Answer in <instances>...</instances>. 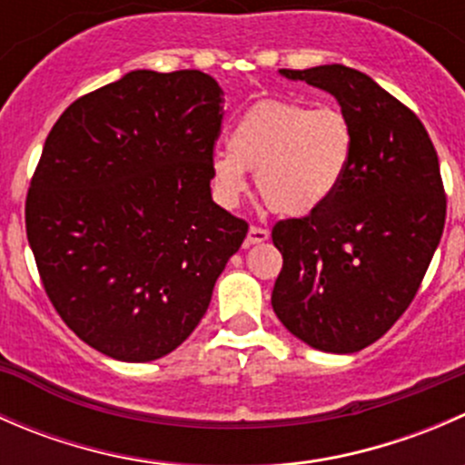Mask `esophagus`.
I'll use <instances>...</instances> for the list:
<instances>
[{
    "label": "esophagus",
    "mask_w": 465,
    "mask_h": 465,
    "mask_svg": "<svg viewBox=\"0 0 465 465\" xmlns=\"http://www.w3.org/2000/svg\"><path fill=\"white\" fill-rule=\"evenodd\" d=\"M267 238H270V232L262 227H250V232H247V245H259V242H265Z\"/></svg>",
    "instance_id": "34e87169"
}]
</instances>
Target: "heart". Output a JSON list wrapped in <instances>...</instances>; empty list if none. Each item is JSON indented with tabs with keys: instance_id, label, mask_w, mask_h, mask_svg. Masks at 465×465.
<instances>
[{
	"instance_id": "b5f03b06",
	"label": "heart",
	"mask_w": 465,
	"mask_h": 465,
	"mask_svg": "<svg viewBox=\"0 0 465 465\" xmlns=\"http://www.w3.org/2000/svg\"><path fill=\"white\" fill-rule=\"evenodd\" d=\"M355 133L337 107L261 101L247 107L227 134V150L211 154V184L220 204L236 206L245 171L272 211L302 218L335 198L353 163Z\"/></svg>"
}]
</instances>
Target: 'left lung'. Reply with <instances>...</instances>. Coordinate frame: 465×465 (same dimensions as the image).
<instances>
[{
  "label": "left lung",
  "instance_id": "obj_1",
  "mask_svg": "<svg viewBox=\"0 0 465 465\" xmlns=\"http://www.w3.org/2000/svg\"><path fill=\"white\" fill-rule=\"evenodd\" d=\"M279 74L335 96L353 124L355 153L331 203L272 229L283 254L272 308L303 344L355 353L407 311L439 247V157L419 116L367 74L344 64Z\"/></svg>",
  "mask_w": 465,
  "mask_h": 465
}]
</instances>
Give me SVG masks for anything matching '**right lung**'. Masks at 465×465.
I'll return each mask as SVG.
<instances>
[{"instance_id":"add662e5","label":"right lung","mask_w":465,"mask_h":465,"mask_svg":"<svg viewBox=\"0 0 465 465\" xmlns=\"http://www.w3.org/2000/svg\"><path fill=\"white\" fill-rule=\"evenodd\" d=\"M224 92L198 69H134L46 137L26 236L64 323L121 362L175 351L209 308L247 223L211 198Z\"/></svg>"}]
</instances>
